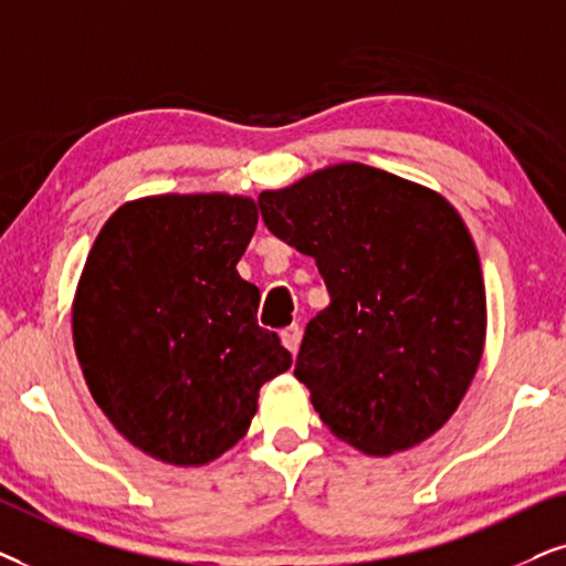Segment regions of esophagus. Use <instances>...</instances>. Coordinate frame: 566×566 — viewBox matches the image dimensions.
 I'll list each match as a JSON object with an SVG mask.
<instances>
[{
	"label": "esophagus",
	"mask_w": 566,
	"mask_h": 566,
	"mask_svg": "<svg viewBox=\"0 0 566 566\" xmlns=\"http://www.w3.org/2000/svg\"><path fill=\"white\" fill-rule=\"evenodd\" d=\"M300 342H303V328H300V326H290V328L282 331V344L287 346L292 357H295V354H297Z\"/></svg>",
	"instance_id": "34e87169"
}]
</instances>
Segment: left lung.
<instances>
[{"label":"left lung","instance_id":"left-lung-1","mask_svg":"<svg viewBox=\"0 0 566 566\" xmlns=\"http://www.w3.org/2000/svg\"><path fill=\"white\" fill-rule=\"evenodd\" d=\"M259 207L328 287L295 361L323 424L378 458L432 437L461 406L486 342L481 261L458 209L361 163L261 191Z\"/></svg>","mask_w":566,"mask_h":566}]
</instances>
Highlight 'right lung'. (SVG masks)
Instances as JSON below:
<instances>
[{
  "label": "right lung",
  "mask_w": 566,
  "mask_h": 566,
  "mask_svg": "<svg viewBox=\"0 0 566 566\" xmlns=\"http://www.w3.org/2000/svg\"><path fill=\"white\" fill-rule=\"evenodd\" d=\"M255 224L251 196L157 193L120 205L90 248L74 352L111 424L155 461H217L245 437L263 382L290 370L238 274Z\"/></svg>",
  "instance_id": "1"
}]
</instances>
